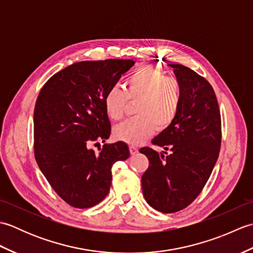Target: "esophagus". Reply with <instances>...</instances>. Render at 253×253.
Returning a JSON list of instances; mask_svg holds the SVG:
<instances>
[{"label":"esophagus","mask_w":253,"mask_h":253,"mask_svg":"<svg viewBox=\"0 0 253 253\" xmlns=\"http://www.w3.org/2000/svg\"><path fill=\"white\" fill-rule=\"evenodd\" d=\"M129 151H130V154H131V155H135V154L138 153V149H137L136 147L130 146V147H129Z\"/></svg>","instance_id":"esophagus-1"}]
</instances>
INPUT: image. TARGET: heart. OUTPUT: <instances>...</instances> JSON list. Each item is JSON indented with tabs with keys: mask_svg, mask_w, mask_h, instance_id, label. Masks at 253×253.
Segmentation results:
<instances>
[{
	"mask_svg": "<svg viewBox=\"0 0 253 253\" xmlns=\"http://www.w3.org/2000/svg\"><path fill=\"white\" fill-rule=\"evenodd\" d=\"M136 101L135 114L138 116L118 124L113 129L116 140L130 146H139L147 141L155 129L164 130L174 123L181 106V84L176 78L166 76L160 68L140 66L129 75L125 91L117 85H112L106 91V114L113 121H120L129 102Z\"/></svg>",
	"mask_w": 253,
	"mask_h": 253,
	"instance_id": "heart-1",
	"label": "heart"
}]
</instances>
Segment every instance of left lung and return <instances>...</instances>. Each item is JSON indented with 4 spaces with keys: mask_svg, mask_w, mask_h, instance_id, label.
Returning <instances> with one entry per match:
<instances>
[{
    "mask_svg": "<svg viewBox=\"0 0 253 253\" xmlns=\"http://www.w3.org/2000/svg\"><path fill=\"white\" fill-rule=\"evenodd\" d=\"M182 88L178 115L152 143L166 154L144 147L149 159L141 177L149 206L162 213L187 208L200 195L215 165L222 141L221 113L215 92L206 78L180 64H169Z\"/></svg>",
    "mask_w": 253,
    "mask_h": 253,
    "instance_id": "8db88e82",
    "label": "left lung"
}]
</instances>
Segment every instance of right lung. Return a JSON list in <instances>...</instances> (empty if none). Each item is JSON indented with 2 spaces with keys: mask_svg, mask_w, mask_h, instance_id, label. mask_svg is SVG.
Instances as JSON below:
<instances>
[{
  "mask_svg": "<svg viewBox=\"0 0 253 253\" xmlns=\"http://www.w3.org/2000/svg\"><path fill=\"white\" fill-rule=\"evenodd\" d=\"M132 60L75 63L47 80L34 113V146L38 166L51 187L69 206L91 208L110 191L112 166L129 158L123 141L104 144L96 154L91 146L105 142L111 123L104 95Z\"/></svg>",
  "mask_w": 253,
  "mask_h": 253,
  "instance_id": "1",
  "label": "right lung"
}]
</instances>
